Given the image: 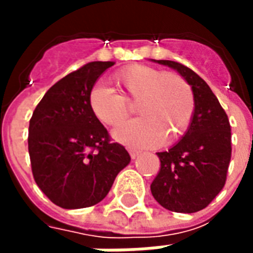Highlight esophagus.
Masks as SVG:
<instances>
[{
    "label": "esophagus",
    "mask_w": 253,
    "mask_h": 253,
    "mask_svg": "<svg viewBox=\"0 0 253 253\" xmlns=\"http://www.w3.org/2000/svg\"><path fill=\"white\" fill-rule=\"evenodd\" d=\"M128 153H130V157H131V159H137L138 156L141 154V152H139V150H135V149H130Z\"/></svg>",
    "instance_id": "obj_1"
}]
</instances>
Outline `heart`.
<instances>
[{"instance_id": "obj_1", "label": "heart", "mask_w": 253, "mask_h": 253, "mask_svg": "<svg viewBox=\"0 0 253 253\" xmlns=\"http://www.w3.org/2000/svg\"><path fill=\"white\" fill-rule=\"evenodd\" d=\"M121 94L104 85L89 90L88 104L103 125L116 127L130 114L127 101L137 103L138 118L114 131L118 142L138 148H153L163 138L170 143L180 138L195 111V97L186 78L175 72H161L146 65H130L114 74Z\"/></svg>"}]
</instances>
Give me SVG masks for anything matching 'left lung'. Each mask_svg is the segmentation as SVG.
Here are the masks:
<instances>
[{
  "mask_svg": "<svg viewBox=\"0 0 253 253\" xmlns=\"http://www.w3.org/2000/svg\"><path fill=\"white\" fill-rule=\"evenodd\" d=\"M153 62L186 78L195 111L184 135L168 152H159L161 168L150 186L160 205L175 212H196L209 206L226 181L232 134L226 112L210 86L190 67L173 61Z\"/></svg>",
  "mask_w": 253,
  "mask_h": 253,
  "instance_id": "obj_1",
  "label": "left lung"
}]
</instances>
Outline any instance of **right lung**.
Returning a JSON list of instances; mask_svg holds the SVG:
<instances>
[{
    "instance_id": "add662e5",
    "label": "right lung",
    "mask_w": 253,
    "mask_h": 253,
    "mask_svg": "<svg viewBox=\"0 0 253 253\" xmlns=\"http://www.w3.org/2000/svg\"><path fill=\"white\" fill-rule=\"evenodd\" d=\"M115 62H89L48 89L28 128L36 184L62 209H84L104 199L130 164V154L110 135L88 104L89 90Z\"/></svg>"
}]
</instances>
